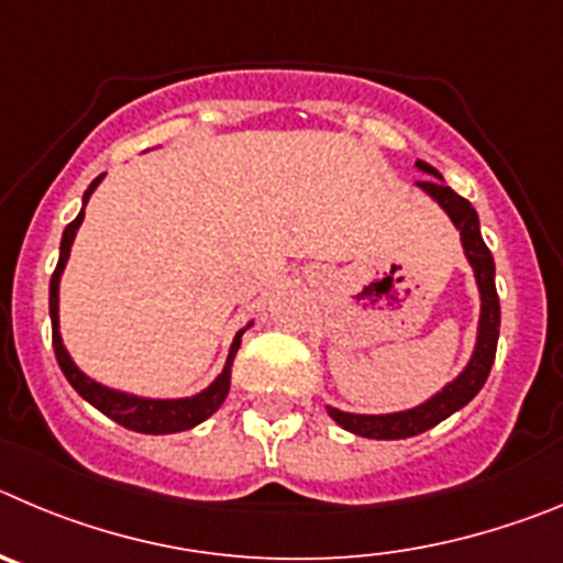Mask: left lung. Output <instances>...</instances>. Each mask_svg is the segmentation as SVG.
Segmentation results:
<instances>
[{
  "mask_svg": "<svg viewBox=\"0 0 563 563\" xmlns=\"http://www.w3.org/2000/svg\"><path fill=\"white\" fill-rule=\"evenodd\" d=\"M418 168L438 176V179H423L418 181V185L423 187V190H427V194L432 196L445 212H449V219L454 221V227L460 230V238H463V250L465 255H468L471 266H474V275H477L479 294H483L477 347H474V356H471L468 367H465L463 373L449 384V387H443V393L434 395L432 401L409 409V412L351 415V412H339V409L328 407V415L336 420L339 427L358 434V438L404 440L438 427L440 420H445L449 415L463 409L465 404H468L479 389H483V384L488 382L490 367H494L496 342H499V297H496V283H494V257H490V250L485 246L483 235H479L477 210L471 207V201H465L463 196L454 194L452 187L443 185V181H440V174L429 165V162H418Z\"/></svg>",
  "mask_w": 563,
  "mask_h": 563,
  "instance_id": "obj_1",
  "label": "left lung"
}]
</instances>
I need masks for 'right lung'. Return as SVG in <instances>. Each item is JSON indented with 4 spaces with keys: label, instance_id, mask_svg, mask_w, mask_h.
Masks as SVG:
<instances>
[{
    "label": "right lung",
    "instance_id": "1",
    "mask_svg": "<svg viewBox=\"0 0 563 563\" xmlns=\"http://www.w3.org/2000/svg\"><path fill=\"white\" fill-rule=\"evenodd\" d=\"M103 176L89 185V190L84 194V205L89 201L95 187L100 185ZM84 221V210L78 212V219L64 230V238H60V257H58V266H55L53 277H49V319H53V347H55V358H58V367L60 373L67 376V382L73 384L75 393L80 398L92 404L95 409L106 415V418L118 420L120 427L131 429V432H143V434H174V432H185V429H194L196 423L210 418L216 409L224 404L227 393H230V367H232V358H235L238 347H241V336L244 331H238L235 342H232V351L230 358H227V367L205 393L194 395V398H181V401H148V398H134V395H125L118 393V389H109L103 384L92 382V378H86L78 367L73 364L69 358L67 347L60 342V333H58V280H60V272H64V263L69 257V246L75 241V230L80 227Z\"/></svg>",
    "mask_w": 563,
    "mask_h": 563
}]
</instances>
